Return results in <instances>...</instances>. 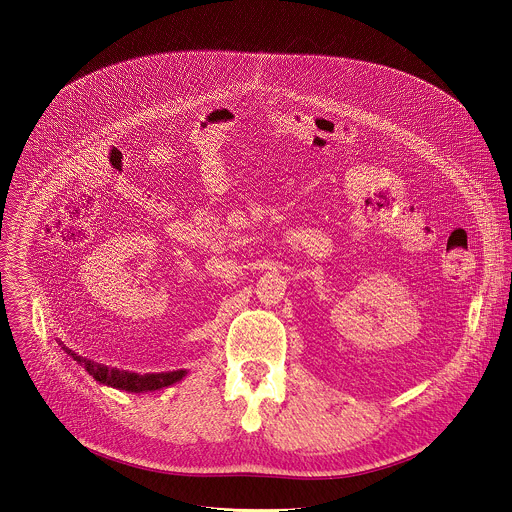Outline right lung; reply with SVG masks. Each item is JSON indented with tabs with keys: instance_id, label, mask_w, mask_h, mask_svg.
Here are the masks:
<instances>
[{
	"instance_id": "add662e5",
	"label": "right lung",
	"mask_w": 512,
	"mask_h": 512,
	"mask_svg": "<svg viewBox=\"0 0 512 512\" xmlns=\"http://www.w3.org/2000/svg\"><path fill=\"white\" fill-rule=\"evenodd\" d=\"M78 365L84 366L88 374L94 376L96 382L118 388V390H128V392H153L159 388H165L169 384H175L185 376V370H173V372H132V370H122V368H110L106 365H98L94 361L82 359L71 349H65Z\"/></svg>"
}]
</instances>
